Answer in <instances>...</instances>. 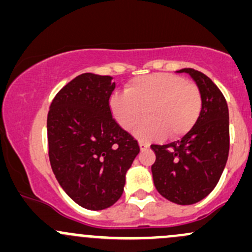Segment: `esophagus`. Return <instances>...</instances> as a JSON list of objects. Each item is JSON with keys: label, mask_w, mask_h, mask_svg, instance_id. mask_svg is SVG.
<instances>
[{"label": "esophagus", "mask_w": 252, "mask_h": 252, "mask_svg": "<svg viewBox=\"0 0 252 252\" xmlns=\"http://www.w3.org/2000/svg\"><path fill=\"white\" fill-rule=\"evenodd\" d=\"M139 147H140V150H147V149L150 147V144L147 142H143V140H139Z\"/></svg>", "instance_id": "34e87169"}]
</instances>
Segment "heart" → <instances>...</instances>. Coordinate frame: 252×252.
Returning <instances> with one entry per match:
<instances>
[{"label": "heart", "instance_id": "obj_1", "mask_svg": "<svg viewBox=\"0 0 252 252\" xmlns=\"http://www.w3.org/2000/svg\"><path fill=\"white\" fill-rule=\"evenodd\" d=\"M203 108L202 93L194 83L169 73H155L132 80L125 94L110 98V110L126 131L137 129L142 139H156L163 134L179 138L193 128Z\"/></svg>", "mask_w": 252, "mask_h": 252}]
</instances>
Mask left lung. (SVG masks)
<instances>
[{"label": "left lung", "mask_w": 252, "mask_h": 252, "mask_svg": "<svg viewBox=\"0 0 252 252\" xmlns=\"http://www.w3.org/2000/svg\"><path fill=\"white\" fill-rule=\"evenodd\" d=\"M202 93L201 116L181 140L153 144L154 184L168 201L190 205L202 201L218 185L229 153V114L226 98L213 80L193 68H184Z\"/></svg>", "instance_id": "8db88e82"}]
</instances>
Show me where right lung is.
Segmentation results:
<instances>
[{"instance_id":"obj_1","label":"right lung","mask_w":252,"mask_h":252,"mask_svg":"<svg viewBox=\"0 0 252 252\" xmlns=\"http://www.w3.org/2000/svg\"><path fill=\"white\" fill-rule=\"evenodd\" d=\"M114 89L109 75L84 73L56 94L48 113L51 169L64 192L89 210L120 198L126 172L140 151L112 116Z\"/></svg>"}]
</instances>
